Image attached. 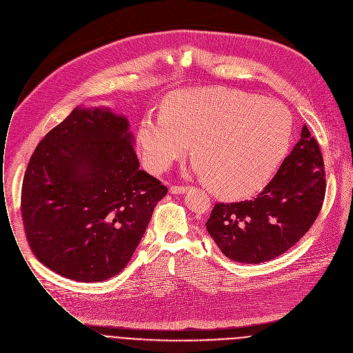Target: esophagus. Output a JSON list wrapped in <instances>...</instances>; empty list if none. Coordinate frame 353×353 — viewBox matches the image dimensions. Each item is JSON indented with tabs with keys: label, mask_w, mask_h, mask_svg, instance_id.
<instances>
[{
	"label": "esophagus",
	"mask_w": 353,
	"mask_h": 353,
	"mask_svg": "<svg viewBox=\"0 0 353 353\" xmlns=\"http://www.w3.org/2000/svg\"><path fill=\"white\" fill-rule=\"evenodd\" d=\"M188 192V186H170V193L171 194H183Z\"/></svg>",
	"instance_id": "esophagus-1"
}]
</instances>
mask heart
I'll return each mask as SVG.
<instances>
[{
    "instance_id": "1",
    "label": "heart",
    "mask_w": 353,
    "mask_h": 353,
    "mask_svg": "<svg viewBox=\"0 0 353 353\" xmlns=\"http://www.w3.org/2000/svg\"><path fill=\"white\" fill-rule=\"evenodd\" d=\"M293 121L274 100L215 88L171 94L163 112H148L137 130V149L152 172L165 171L190 142L193 171L216 194L241 199L261 190L292 142Z\"/></svg>"
}]
</instances>
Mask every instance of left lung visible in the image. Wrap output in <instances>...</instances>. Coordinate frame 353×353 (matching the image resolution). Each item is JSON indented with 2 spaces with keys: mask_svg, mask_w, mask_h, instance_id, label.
<instances>
[{
  "mask_svg": "<svg viewBox=\"0 0 353 353\" xmlns=\"http://www.w3.org/2000/svg\"><path fill=\"white\" fill-rule=\"evenodd\" d=\"M326 193L319 145L303 125L301 138L254 199L218 203L205 226L222 253L257 264L292 248L316 221Z\"/></svg>",
  "mask_w": 353,
  "mask_h": 353,
  "instance_id": "left-lung-1",
  "label": "left lung"
}]
</instances>
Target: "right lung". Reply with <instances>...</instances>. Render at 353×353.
<instances>
[{"instance_id": "right-lung-1", "label": "right lung", "mask_w": 353, "mask_h": 353, "mask_svg": "<svg viewBox=\"0 0 353 353\" xmlns=\"http://www.w3.org/2000/svg\"><path fill=\"white\" fill-rule=\"evenodd\" d=\"M128 120L77 107L37 145L21 186V218L35 257L59 275H118L167 194L139 170Z\"/></svg>"}]
</instances>
